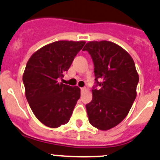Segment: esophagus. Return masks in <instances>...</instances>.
Returning a JSON list of instances; mask_svg holds the SVG:
<instances>
[{
  "label": "esophagus",
  "instance_id": "esophagus-1",
  "mask_svg": "<svg viewBox=\"0 0 160 160\" xmlns=\"http://www.w3.org/2000/svg\"><path fill=\"white\" fill-rule=\"evenodd\" d=\"M85 91H86V88H85V87L81 88V92H82V93H83V92H85Z\"/></svg>",
  "mask_w": 160,
  "mask_h": 160
}]
</instances>
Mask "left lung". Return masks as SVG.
<instances>
[{"instance_id": "1", "label": "left lung", "mask_w": 160, "mask_h": 160, "mask_svg": "<svg viewBox=\"0 0 160 160\" xmlns=\"http://www.w3.org/2000/svg\"><path fill=\"white\" fill-rule=\"evenodd\" d=\"M82 50L90 54L95 76L93 98L86 104L88 121L99 130H109L126 118L137 96L139 75L134 62L109 41L88 42Z\"/></svg>"}]
</instances>
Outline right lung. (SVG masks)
<instances>
[{"label": "right lung", "mask_w": 160, "mask_h": 160, "mask_svg": "<svg viewBox=\"0 0 160 160\" xmlns=\"http://www.w3.org/2000/svg\"><path fill=\"white\" fill-rule=\"evenodd\" d=\"M84 41H57L32 55L23 75L25 95L34 115L42 123L56 128L69 121L80 98L78 86L59 83L82 49Z\"/></svg>", "instance_id": "obj_1"}]
</instances>
